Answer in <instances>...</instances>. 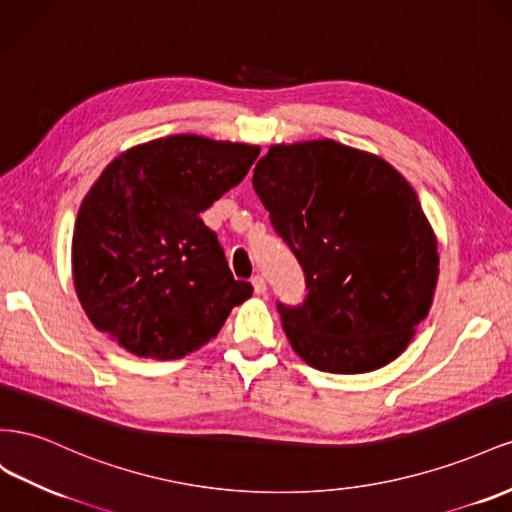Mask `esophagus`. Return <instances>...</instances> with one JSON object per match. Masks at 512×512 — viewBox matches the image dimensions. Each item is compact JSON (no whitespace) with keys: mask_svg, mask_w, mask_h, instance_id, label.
<instances>
[{"mask_svg":"<svg viewBox=\"0 0 512 512\" xmlns=\"http://www.w3.org/2000/svg\"><path fill=\"white\" fill-rule=\"evenodd\" d=\"M253 289H255V294H259V296H264L266 294V289H268V285H266V279L261 274H257V276H253Z\"/></svg>","mask_w":512,"mask_h":512,"instance_id":"esophagus-1","label":"esophagus"}]
</instances>
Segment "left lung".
Segmentation results:
<instances>
[{
	"label": "left lung",
	"mask_w": 512,
	"mask_h": 512,
	"mask_svg": "<svg viewBox=\"0 0 512 512\" xmlns=\"http://www.w3.org/2000/svg\"><path fill=\"white\" fill-rule=\"evenodd\" d=\"M253 188L304 270L302 304H276L294 352L326 373L386 367L427 317L437 240L403 175L332 139L272 145Z\"/></svg>",
	"instance_id": "obj_1"
}]
</instances>
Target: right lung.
<instances>
[{
	"label": "right lung",
	"instance_id": "add662e5",
	"mask_svg": "<svg viewBox=\"0 0 512 512\" xmlns=\"http://www.w3.org/2000/svg\"><path fill=\"white\" fill-rule=\"evenodd\" d=\"M257 145L173 135L130 148L85 195L72 281L85 315L141 358L206 345L253 285L236 281L201 212L240 184Z\"/></svg>",
	"mask_w": 512,
	"mask_h": 512
}]
</instances>
